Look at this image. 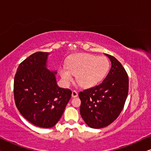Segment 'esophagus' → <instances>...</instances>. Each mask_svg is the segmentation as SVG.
<instances>
[{
    "mask_svg": "<svg viewBox=\"0 0 151 151\" xmlns=\"http://www.w3.org/2000/svg\"><path fill=\"white\" fill-rule=\"evenodd\" d=\"M71 96H72V97H73V98H76V97H77L78 96V92L76 91H72Z\"/></svg>",
    "mask_w": 151,
    "mask_h": 151,
    "instance_id": "obj_1",
    "label": "esophagus"
}]
</instances>
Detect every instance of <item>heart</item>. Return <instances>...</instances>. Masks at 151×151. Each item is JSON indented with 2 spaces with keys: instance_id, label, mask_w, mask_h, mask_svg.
I'll return each instance as SVG.
<instances>
[{
  "instance_id": "1",
  "label": "heart",
  "mask_w": 151,
  "mask_h": 151,
  "mask_svg": "<svg viewBox=\"0 0 151 151\" xmlns=\"http://www.w3.org/2000/svg\"><path fill=\"white\" fill-rule=\"evenodd\" d=\"M109 68L106 57L78 53L68 59L67 67L60 69V75L64 83L68 85L76 76V81L84 88L93 86L103 79Z\"/></svg>"
}]
</instances>
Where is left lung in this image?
<instances>
[{
	"label": "left lung",
	"mask_w": 151,
	"mask_h": 151,
	"mask_svg": "<svg viewBox=\"0 0 151 151\" xmlns=\"http://www.w3.org/2000/svg\"><path fill=\"white\" fill-rule=\"evenodd\" d=\"M111 67L102 83L79 93L80 115L93 129L106 127L120 114L129 92V77L122 64L112 55Z\"/></svg>",
	"instance_id": "left-lung-1"
}]
</instances>
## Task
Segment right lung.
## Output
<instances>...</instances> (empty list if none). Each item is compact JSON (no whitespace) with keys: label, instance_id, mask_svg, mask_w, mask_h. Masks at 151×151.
<instances>
[{"label":"right lung","instance_id":"right-lung-1","mask_svg":"<svg viewBox=\"0 0 151 151\" xmlns=\"http://www.w3.org/2000/svg\"><path fill=\"white\" fill-rule=\"evenodd\" d=\"M49 53L36 52L18 66L14 77L16 106L33 124L51 128L63 114L71 97V91L58 86L55 71L47 69Z\"/></svg>","mask_w":151,"mask_h":151}]
</instances>
